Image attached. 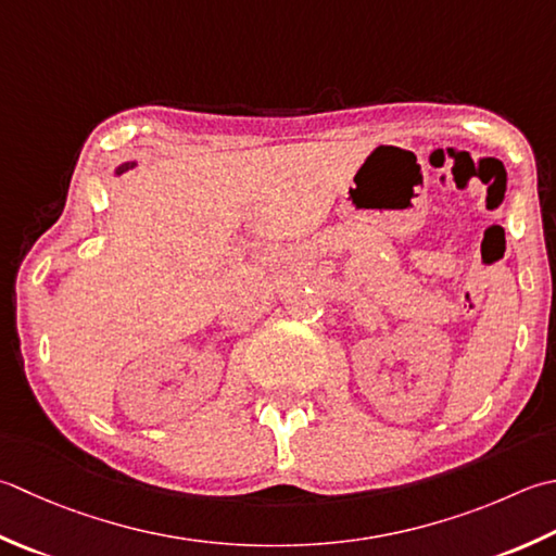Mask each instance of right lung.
<instances>
[{
    "label": "right lung",
    "mask_w": 556,
    "mask_h": 556,
    "mask_svg": "<svg viewBox=\"0 0 556 556\" xmlns=\"http://www.w3.org/2000/svg\"><path fill=\"white\" fill-rule=\"evenodd\" d=\"M127 168H132V163H125V166H119L117 173H123V170H127Z\"/></svg>",
    "instance_id": "right-lung-1"
}]
</instances>
